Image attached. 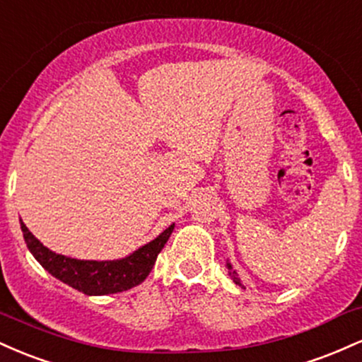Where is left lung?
I'll return each instance as SVG.
<instances>
[{
  "mask_svg": "<svg viewBox=\"0 0 362 362\" xmlns=\"http://www.w3.org/2000/svg\"><path fill=\"white\" fill-rule=\"evenodd\" d=\"M228 269H231V265L230 264H228ZM235 274V272H233ZM233 281L236 282V284H240V281H238V277H236V276H233Z\"/></svg>",
  "mask_w": 362,
  "mask_h": 362,
  "instance_id": "obj_1",
  "label": "left lung"
}]
</instances>
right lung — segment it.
Instances as JSON below:
<instances>
[{"label": "right lung", "instance_id": "1", "mask_svg": "<svg viewBox=\"0 0 362 362\" xmlns=\"http://www.w3.org/2000/svg\"><path fill=\"white\" fill-rule=\"evenodd\" d=\"M173 228H175V224L168 226L153 242L141 247L139 250H136L126 259L97 262L69 259V257L51 252L22 223L25 243H27L28 250L32 252L37 262L56 279L81 291V293L90 294V296L122 293V291L141 284L151 272L158 253L165 247Z\"/></svg>", "mask_w": 362, "mask_h": 362}]
</instances>
